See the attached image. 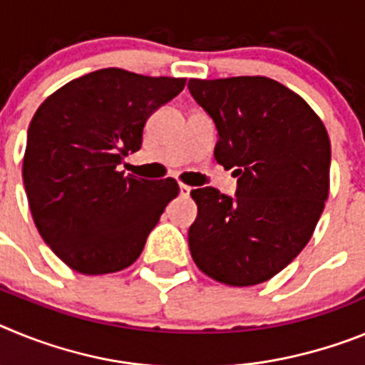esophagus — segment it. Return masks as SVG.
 <instances>
[{"label": "esophagus", "mask_w": 365, "mask_h": 365, "mask_svg": "<svg viewBox=\"0 0 365 365\" xmlns=\"http://www.w3.org/2000/svg\"><path fill=\"white\" fill-rule=\"evenodd\" d=\"M179 190H180V195H182V197H188L190 192H192V188H190L188 185H180Z\"/></svg>", "instance_id": "1"}]
</instances>
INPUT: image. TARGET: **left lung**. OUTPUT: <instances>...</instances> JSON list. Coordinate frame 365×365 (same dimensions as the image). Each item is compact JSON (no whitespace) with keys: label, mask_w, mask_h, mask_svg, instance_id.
Returning a JSON list of instances; mask_svg holds the SVG:
<instances>
[{"label":"left lung","mask_w":365,"mask_h":365,"mask_svg":"<svg viewBox=\"0 0 365 365\" xmlns=\"http://www.w3.org/2000/svg\"><path fill=\"white\" fill-rule=\"evenodd\" d=\"M188 89L215 122V160L237 177L235 197L212 186L190 192V252L215 282L257 285L302 252L324 212L327 130L302 96L267 76L192 78Z\"/></svg>","instance_id":"obj_1"}]
</instances>
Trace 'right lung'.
<instances>
[{
    "label": "right lung",
    "instance_id": "obj_1",
    "mask_svg": "<svg viewBox=\"0 0 365 365\" xmlns=\"http://www.w3.org/2000/svg\"><path fill=\"white\" fill-rule=\"evenodd\" d=\"M186 78L144 76L109 67L71 80L32 117L24 185L43 241L73 270L118 272L137 261L177 180L137 179L118 166L143 144L155 109Z\"/></svg>",
    "mask_w": 365,
    "mask_h": 365
}]
</instances>
